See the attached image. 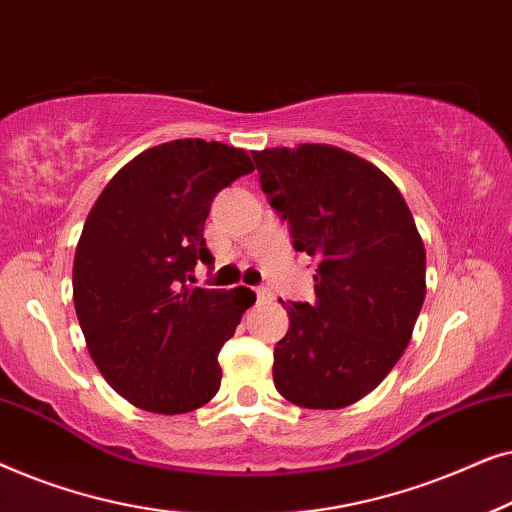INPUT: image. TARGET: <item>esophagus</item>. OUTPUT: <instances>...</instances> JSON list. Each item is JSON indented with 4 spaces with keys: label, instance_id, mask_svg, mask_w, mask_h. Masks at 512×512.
I'll use <instances>...</instances> for the list:
<instances>
[{
    "label": "esophagus",
    "instance_id": "1",
    "mask_svg": "<svg viewBox=\"0 0 512 512\" xmlns=\"http://www.w3.org/2000/svg\"><path fill=\"white\" fill-rule=\"evenodd\" d=\"M256 296H258V300H270L272 293H270V289H265V286H258Z\"/></svg>",
    "mask_w": 512,
    "mask_h": 512
}]
</instances>
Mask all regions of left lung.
I'll return each mask as SVG.
<instances>
[{
  "mask_svg": "<svg viewBox=\"0 0 512 512\" xmlns=\"http://www.w3.org/2000/svg\"><path fill=\"white\" fill-rule=\"evenodd\" d=\"M254 156L293 249L317 261L314 303L286 305L272 377L286 401L338 410L370 394L401 359L426 293V251L387 174L326 144Z\"/></svg>",
  "mask_w": 512,
  "mask_h": 512,
  "instance_id": "1",
  "label": "left lung"
}]
</instances>
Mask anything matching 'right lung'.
I'll use <instances>...</instances> for the list:
<instances>
[{
	"instance_id": "add662e5",
	"label": "right lung",
	"mask_w": 512,
	"mask_h": 512,
	"mask_svg": "<svg viewBox=\"0 0 512 512\" xmlns=\"http://www.w3.org/2000/svg\"><path fill=\"white\" fill-rule=\"evenodd\" d=\"M249 172L247 151L174 139L130 160L90 209L74 256L76 317L104 380L137 408L181 415L221 387L219 352L256 293L186 277L214 263L202 233L216 193Z\"/></svg>"
}]
</instances>
